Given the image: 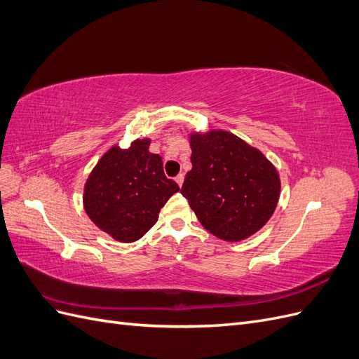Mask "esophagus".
I'll use <instances>...</instances> for the list:
<instances>
[{
  "label": "esophagus",
  "instance_id": "esophagus-1",
  "mask_svg": "<svg viewBox=\"0 0 359 359\" xmlns=\"http://www.w3.org/2000/svg\"><path fill=\"white\" fill-rule=\"evenodd\" d=\"M175 181H177L178 186L181 187V186H182V182H184V173H178L177 178H175Z\"/></svg>",
  "mask_w": 359,
  "mask_h": 359
}]
</instances>
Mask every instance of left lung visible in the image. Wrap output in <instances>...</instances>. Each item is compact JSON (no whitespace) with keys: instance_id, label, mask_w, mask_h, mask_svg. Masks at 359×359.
Masks as SVG:
<instances>
[{"instance_id":"obj_1","label":"left lung","mask_w":359,"mask_h":359,"mask_svg":"<svg viewBox=\"0 0 359 359\" xmlns=\"http://www.w3.org/2000/svg\"><path fill=\"white\" fill-rule=\"evenodd\" d=\"M191 170L181 193L206 231L223 241L247 240L268 223L280 175L260 149L226 130L190 132Z\"/></svg>"}]
</instances>
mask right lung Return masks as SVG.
<instances>
[{
    "instance_id": "obj_1",
    "label": "right lung",
    "mask_w": 359,
    "mask_h": 359,
    "mask_svg": "<svg viewBox=\"0 0 359 359\" xmlns=\"http://www.w3.org/2000/svg\"><path fill=\"white\" fill-rule=\"evenodd\" d=\"M151 139H135L128 148L114 145L97 161L83 187V210L100 231L119 243L140 240L178 184L168 180Z\"/></svg>"
}]
</instances>
